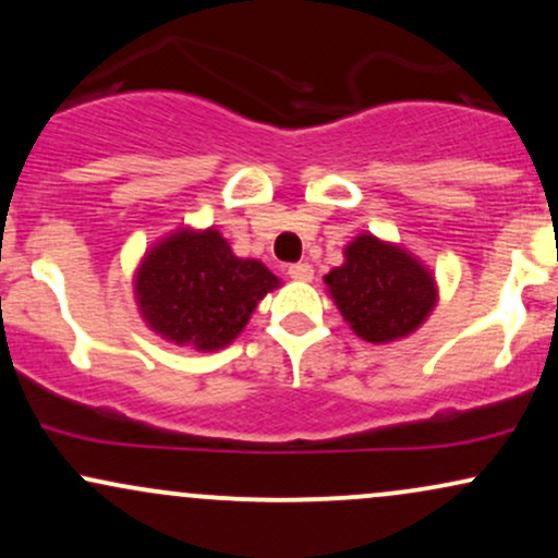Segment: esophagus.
Wrapping results in <instances>:
<instances>
[{
	"label": "esophagus",
	"mask_w": 558,
	"mask_h": 558,
	"mask_svg": "<svg viewBox=\"0 0 558 558\" xmlns=\"http://www.w3.org/2000/svg\"><path fill=\"white\" fill-rule=\"evenodd\" d=\"M288 275L293 280H312L315 278V270H312L310 262H296V265H288Z\"/></svg>",
	"instance_id": "obj_1"
}]
</instances>
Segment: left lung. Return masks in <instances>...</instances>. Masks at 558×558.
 Wrapping results in <instances>:
<instances>
[{
  "label": "left lung",
  "instance_id": "left-lung-1",
  "mask_svg": "<svg viewBox=\"0 0 558 558\" xmlns=\"http://www.w3.org/2000/svg\"><path fill=\"white\" fill-rule=\"evenodd\" d=\"M325 283L351 330L369 343L409 336L435 304L430 272L375 235L351 243L343 267L325 275Z\"/></svg>",
  "mask_w": 558,
  "mask_h": 558
}]
</instances>
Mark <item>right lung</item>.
Masks as SVG:
<instances>
[{
    "instance_id": "right-lung-1",
    "label": "right lung",
    "mask_w": 558,
    "mask_h": 558,
    "mask_svg": "<svg viewBox=\"0 0 558 558\" xmlns=\"http://www.w3.org/2000/svg\"><path fill=\"white\" fill-rule=\"evenodd\" d=\"M278 278L239 259L217 230L170 235L141 265L136 293L146 323L175 343L215 351L233 341Z\"/></svg>"
}]
</instances>
